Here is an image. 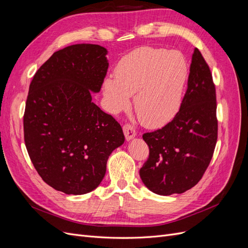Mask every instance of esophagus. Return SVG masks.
<instances>
[{
    "label": "esophagus",
    "mask_w": 248,
    "mask_h": 248,
    "mask_svg": "<svg viewBox=\"0 0 248 248\" xmlns=\"http://www.w3.org/2000/svg\"><path fill=\"white\" fill-rule=\"evenodd\" d=\"M123 132L125 134V138L127 140H130L137 136L136 128H134V127L130 124H125L123 126Z\"/></svg>",
    "instance_id": "1"
}]
</instances>
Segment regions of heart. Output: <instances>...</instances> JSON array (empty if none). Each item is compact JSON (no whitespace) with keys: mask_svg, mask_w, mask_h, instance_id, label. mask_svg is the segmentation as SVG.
I'll return each mask as SVG.
<instances>
[{"mask_svg":"<svg viewBox=\"0 0 248 248\" xmlns=\"http://www.w3.org/2000/svg\"><path fill=\"white\" fill-rule=\"evenodd\" d=\"M114 76L103 82L109 110L124 109L134 94L133 108L140 121L158 127L170 121L181 106L187 65L177 51L140 46L120 59Z\"/></svg>","mask_w":248,"mask_h":248,"instance_id":"1","label":"heart"}]
</instances>
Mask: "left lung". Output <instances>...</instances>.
I'll return each instance as SVG.
<instances>
[{
	"mask_svg": "<svg viewBox=\"0 0 248 248\" xmlns=\"http://www.w3.org/2000/svg\"><path fill=\"white\" fill-rule=\"evenodd\" d=\"M187 90L175 118L162 128L142 134L149 158L140 170L154 193H183L199 183L217 141L216 91L208 64L194 48Z\"/></svg>",
	"mask_w": 248,
	"mask_h": 248,
	"instance_id": "1",
	"label": "left lung"
}]
</instances>
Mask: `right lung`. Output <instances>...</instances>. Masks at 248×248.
Returning a JSON list of instances; mask_svg holds the SVG:
<instances>
[{
	"instance_id": "1",
	"label": "right lung",
	"mask_w": 248,
	"mask_h": 248,
	"mask_svg": "<svg viewBox=\"0 0 248 248\" xmlns=\"http://www.w3.org/2000/svg\"><path fill=\"white\" fill-rule=\"evenodd\" d=\"M107 54L98 44L67 46L54 52L30 84L28 153L43 181L66 194L94 190L108 156L125 140L121 125L92 101L107 76Z\"/></svg>"
}]
</instances>
